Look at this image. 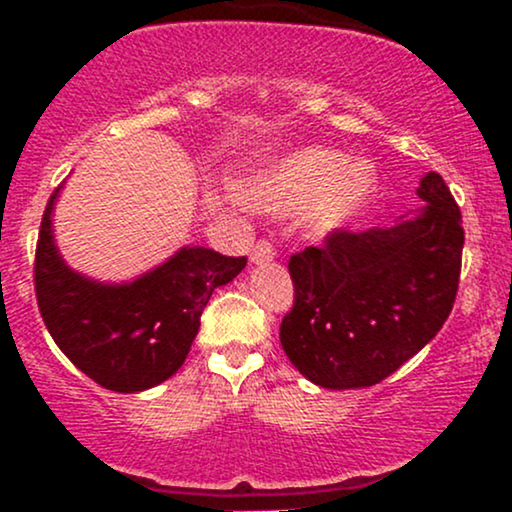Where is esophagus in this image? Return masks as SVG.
<instances>
[{"instance_id": "34e87169", "label": "esophagus", "mask_w": 512, "mask_h": 512, "mask_svg": "<svg viewBox=\"0 0 512 512\" xmlns=\"http://www.w3.org/2000/svg\"><path fill=\"white\" fill-rule=\"evenodd\" d=\"M274 255H276V250H274V245L269 243V240H257L255 250H252V262H255V264H269L274 260Z\"/></svg>"}]
</instances>
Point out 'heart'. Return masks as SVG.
Returning a JSON list of instances; mask_svg holds the SVG:
<instances>
[{"instance_id":"1","label":"heart","mask_w":512,"mask_h":512,"mask_svg":"<svg viewBox=\"0 0 512 512\" xmlns=\"http://www.w3.org/2000/svg\"><path fill=\"white\" fill-rule=\"evenodd\" d=\"M378 178L370 163L310 146L264 168L250 180L248 202L269 214L305 211V231L325 240L346 231L373 202Z\"/></svg>"}]
</instances>
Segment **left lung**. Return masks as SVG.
I'll list each match as a JSON object with an SVG mask.
<instances>
[{"mask_svg": "<svg viewBox=\"0 0 512 512\" xmlns=\"http://www.w3.org/2000/svg\"><path fill=\"white\" fill-rule=\"evenodd\" d=\"M414 216L339 231L291 257L293 308L279 339L327 390L370 387L419 354L448 320L460 284L462 214L438 173L421 178Z\"/></svg>", "mask_w": 512, "mask_h": 512, "instance_id": "1", "label": "left lung"}]
</instances>
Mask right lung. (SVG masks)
<instances>
[{
	"instance_id": "add662e5",
	"label": "right lung",
	"mask_w": 512,
	"mask_h": 512,
	"mask_svg": "<svg viewBox=\"0 0 512 512\" xmlns=\"http://www.w3.org/2000/svg\"><path fill=\"white\" fill-rule=\"evenodd\" d=\"M52 192L35 248V296L50 337L105 390L142 392L178 373L211 293L243 272L248 257L185 245L132 281L103 284L62 260L52 231Z\"/></svg>"
}]
</instances>
